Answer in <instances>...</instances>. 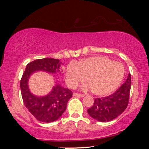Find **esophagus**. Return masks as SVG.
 Instances as JSON below:
<instances>
[{
    "label": "esophagus",
    "mask_w": 149,
    "mask_h": 149,
    "mask_svg": "<svg viewBox=\"0 0 149 149\" xmlns=\"http://www.w3.org/2000/svg\"><path fill=\"white\" fill-rule=\"evenodd\" d=\"M73 96L75 97H84L85 95H83V94H78V93H76V92H74V93L73 94Z\"/></svg>",
    "instance_id": "1"
}]
</instances>
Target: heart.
<instances>
[{
  "instance_id": "obj_1",
  "label": "heart",
  "mask_w": 149,
  "mask_h": 149,
  "mask_svg": "<svg viewBox=\"0 0 149 149\" xmlns=\"http://www.w3.org/2000/svg\"><path fill=\"white\" fill-rule=\"evenodd\" d=\"M125 75L123 64L102 56L83 59L78 64L71 62L65 71V80L68 86L76 88L83 83L86 77L88 83L82 87L84 91L92 90L98 96H106L118 88Z\"/></svg>"
}]
</instances>
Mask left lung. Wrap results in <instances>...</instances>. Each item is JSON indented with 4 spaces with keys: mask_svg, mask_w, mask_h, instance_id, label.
Here are the masks:
<instances>
[{
    "mask_svg": "<svg viewBox=\"0 0 149 149\" xmlns=\"http://www.w3.org/2000/svg\"><path fill=\"white\" fill-rule=\"evenodd\" d=\"M131 88V74L118 90L110 96L95 99L88 114L100 122H109L120 115L127 108Z\"/></svg>",
    "mask_w": 149,
    "mask_h": 149,
    "instance_id": "left-lung-1",
    "label": "left lung"
}]
</instances>
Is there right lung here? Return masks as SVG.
Here are the masks:
<instances>
[{
  "label": "right lung",
  "mask_w": 149,
  "mask_h": 149,
  "mask_svg": "<svg viewBox=\"0 0 149 149\" xmlns=\"http://www.w3.org/2000/svg\"><path fill=\"white\" fill-rule=\"evenodd\" d=\"M62 65L59 59L53 58L36 59L27 64L22 75L20 88L24 104L34 118L40 122L51 123L59 118L66 111L68 101L71 98L73 93L68 88L56 85L48 95L43 97L36 96L29 88V77L37 71L49 73H61Z\"/></svg>",
  "instance_id": "right-lung-1"
}]
</instances>
